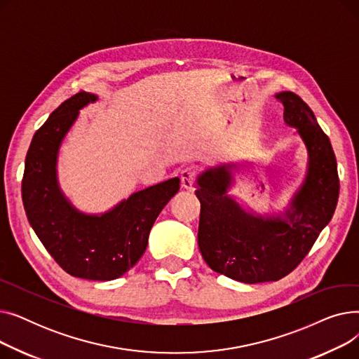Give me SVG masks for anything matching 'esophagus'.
<instances>
[{"instance_id":"1","label":"esophagus","mask_w":359,"mask_h":359,"mask_svg":"<svg viewBox=\"0 0 359 359\" xmlns=\"http://www.w3.org/2000/svg\"><path fill=\"white\" fill-rule=\"evenodd\" d=\"M195 170L192 168H184L180 172V180H182V186L184 187L186 191H192L194 189V183H195Z\"/></svg>"}]
</instances>
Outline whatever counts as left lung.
<instances>
[{
    "label": "left lung",
    "instance_id": "left-lung-1",
    "mask_svg": "<svg viewBox=\"0 0 359 359\" xmlns=\"http://www.w3.org/2000/svg\"><path fill=\"white\" fill-rule=\"evenodd\" d=\"M275 97L284 106L285 123L297 129L309 154L306 179L287 211L263 217L241 208L229 195L237 164L211 167L196 179L202 257L212 271L244 284L291 273L332 219L339 198L336 157L313 110L292 91Z\"/></svg>",
    "mask_w": 359,
    "mask_h": 359
}]
</instances>
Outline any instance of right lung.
<instances>
[{"mask_svg": "<svg viewBox=\"0 0 359 359\" xmlns=\"http://www.w3.org/2000/svg\"><path fill=\"white\" fill-rule=\"evenodd\" d=\"M96 100L97 96L91 93L74 94L36 130L26 156L22 196L32 229L67 273L111 280L141 259L151 227L179 192L180 179H168L132 194L100 215H88L72 206L56 176L60 147L80 109Z\"/></svg>", "mask_w": 359, "mask_h": 359, "instance_id": "right-lung-1", "label": "right lung"}]
</instances>
